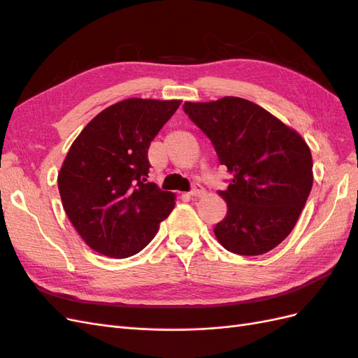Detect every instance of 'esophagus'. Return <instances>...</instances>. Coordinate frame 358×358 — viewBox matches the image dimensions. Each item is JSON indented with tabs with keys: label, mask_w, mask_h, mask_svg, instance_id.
<instances>
[{
	"label": "esophagus",
	"mask_w": 358,
	"mask_h": 358,
	"mask_svg": "<svg viewBox=\"0 0 358 358\" xmlns=\"http://www.w3.org/2000/svg\"><path fill=\"white\" fill-rule=\"evenodd\" d=\"M203 194H204V188L201 185H199V183H196V185H194L192 189L189 191L191 197H201Z\"/></svg>",
	"instance_id": "1"
}]
</instances>
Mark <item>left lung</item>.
<instances>
[{
  "instance_id": "8db88e82",
  "label": "left lung",
  "mask_w": 358,
  "mask_h": 358,
  "mask_svg": "<svg viewBox=\"0 0 358 358\" xmlns=\"http://www.w3.org/2000/svg\"><path fill=\"white\" fill-rule=\"evenodd\" d=\"M233 175L225 191L218 242L233 254L262 255L292 231L312 189V155L301 136L239 96L183 104Z\"/></svg>"
}]
</instances>
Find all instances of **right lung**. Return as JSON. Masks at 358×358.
Masks as SVG:
<instances>
[{"label":"right lung","instance_id":"1","mask_svg":"<svg viewBox=\"0 0 358 358\" xmlns=\"http://www.w3.org/2000/svg\"><path fill=\"white\" fill-rule=\"evenodd\" d=\"M180 100L128 99L96 115L74 140L58 173L73 227L99 254L127 258L154 239L175 194L146 182L148 149Z\"/></svg>","mask_w":358,"mask_h":358}]
</instances>
